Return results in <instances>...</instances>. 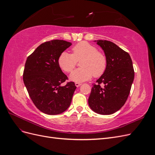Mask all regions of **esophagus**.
Wrapping results in <instances>:
<instances>
[{
  "label": "esophagus",
  "mask_w": 155,
  "mask_h": 155,
  "mask_svg": "<svg viewBox=\"0 0 155 155\" xmlns=\"http://www.w3.org/2000/svg\"><path fill=\"white\" fill-rule=\"evenodd\" d=\"M75 85H76L77 87H79V86H81V83H78V82H76V83H75Z\"/></svg>",
  "instance_id": "obj_1"
}]
</instances>
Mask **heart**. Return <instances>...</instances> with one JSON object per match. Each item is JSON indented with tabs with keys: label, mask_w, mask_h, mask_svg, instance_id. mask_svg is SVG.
<instances>
[{
	"label": "heart",
	"mask_w": 155,
	"mask_h": 155,
	"mask_svg": "<svg viewBox=\"0 0 155 155\" xmlns=\"http://www.w3.org/2000/svg\"><path fill=\"white\" fill-rule=\"evenodd\" d=\"M81 68H77L70 74V80L83 82L94 77H100L107 68L106 56L97 48L87 42L83 41L72 48V54L63 51L60 54L58 64L60 68L66 72H70L76 67L77 61L81 60Z\"/></svg>",
	"instance_id": "1"
}]
</instances>
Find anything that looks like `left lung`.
<instances>
[{
  "instance_id": "left-lung-1",
  "label": "left lung",
  "mask_w": 155,
  "mask_h": 155,
  "mask_svg": "<svg viewBox=\"0 0 155 155\" xmlns=\"http://www.w3.org/2000/svg\"><path fill=\"white\" fill-rule=\"evenodd\" d=\"M94 41L104 50L107 65L97 84L93 85L88 102L94 112L109 115L120 110L127 100L134 77L133 62L129 54L112 42Z\"/></svg>"
}]
</instances>
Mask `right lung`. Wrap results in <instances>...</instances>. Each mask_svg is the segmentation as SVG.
<instances>
[{
	"label": "right lung",
	"mask_w": 155,
	"mask_h": 155,
	"mask_svg": "<svg viewBox=\"0 0 155 155\" xmlns=\"http://www.w3.org/2000/svg\"><path fill=\"white\" fill-rule=\"evenodd\" d=\"M71 45L63 40L45 42L26 59L23 81L33 103L45 114H61L71 104L76 87L74 82L62 85L68 78L58 64L60 54Z\"/></svg>",
	"instance_id": "right-lung-1"
}]
</instances>
